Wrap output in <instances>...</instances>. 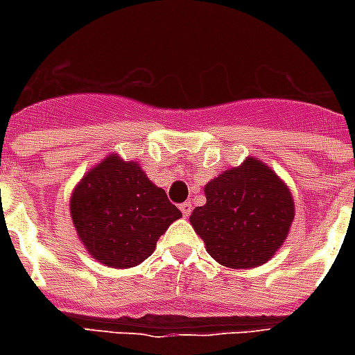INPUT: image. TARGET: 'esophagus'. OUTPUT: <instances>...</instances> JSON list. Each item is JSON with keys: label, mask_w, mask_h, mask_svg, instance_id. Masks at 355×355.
Masks as SVG:
<instances>
[{"label": "esophagus", "mask_w": 355, "mask_h": 355, "mask_svg": "<svg viewBox=\"0 0 355 355\" xmlns=\"http://www.w3.org/2000/svg\"><path fill=\"white\" fill-rule=\"evenodd\" d=\"M180 211H182L184 217H188L189 214H191V205H189V202H184V205H180Z\"/></svg>", "instance_id": "obj_1"}]
</instances>
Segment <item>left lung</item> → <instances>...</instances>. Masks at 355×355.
<instances>
[{
    "label": "left lung",
    "instance_id": "left-lung-1",
    "mask_svg": "<svg viewBox=\"0 0 355 355\" xmlns=\"http://www.w3.org/2000/svg\"><path fill=\"white\" fill-rule=\"evenodd\" d=\"M205 195L206 205L191 211L189 223L211 258L230 269L269 261L295 219L286 182L250 156L206 184Z\"/></svg>",
    "mask_w": 355,
    "mask_h": 355
}]
</instances>
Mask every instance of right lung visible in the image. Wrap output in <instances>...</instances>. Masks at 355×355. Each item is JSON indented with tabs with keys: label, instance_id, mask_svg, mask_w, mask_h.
Segmentation results:
<instances>
[{
	"label": "right lung",
	"instance_id": "1",
	"mask_svg": "<svg viewBox=\"0 0 355 355\" xmlns=\"http://www.w3.org/2000/svg\"><path fill=\"white\" fill-rule=\"evenodd\" d=\"M71 221L88 254L114 269L136 267L182 217L166 191L150 182L138 162L108 155L75 186Z\"/></svg>",
	"mask_w": 355,
	"mask_h": 355
}]
</instances>
